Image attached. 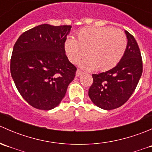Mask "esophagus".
I'll use <instances>...</instances> for the list:
<instances>
[{
	"label": "esophagus",
	"mask_w": 152,
	"mask_h": 152,
	"mask_svg": "<svg viewBox=\"0 0 152 152\" xmlns=\"http://www.w3.org/2000/svg\"><path fill=\"white\" fill-rule=\"evenodd\" d=\"M82 70H76V77H79V76H80L81 74H82Z\"/></svg>",
	"instance_id": "1"
}]
</instances>
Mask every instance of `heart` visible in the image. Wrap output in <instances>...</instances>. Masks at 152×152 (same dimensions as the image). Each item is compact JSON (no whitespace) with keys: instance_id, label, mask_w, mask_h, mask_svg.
Instances as JSON below:
<instances>
[{"instance_id":"obj_1","label":"heart","mask_w":152,"mask_h":152,"mask_svg":"<svg viewBox=\"0 0 152 152\" xmlns=\"http://www.w3.org/2000/svg\"><path fill=\"white\" fill-rule=\"evenodd\" d=\"M127 46V38L119 29L111 27H88L77 33V40L67 37L64 50L72 63H76L86 55L88 57L79 62L87 70L104 71L113 68L124 56Z\"/></svg>"}]
</instances>
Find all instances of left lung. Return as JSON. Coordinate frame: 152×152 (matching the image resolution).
Segmentation results:
<instances>
[{
	"label": "left lung",
	"mask_w": 152,
	"mask_h": 152,
	"mask_svg": "<svg viewBox=\"0 0 152 152\" xmlns=\"http://www.w3.org/2000/svg\"><path fill=\"white\" fill-rule=\"evenodd\" d=\"M127 46L124 56L113 68L93 74L88 95L92 102L106 110L120 107L135 90L142 72L141 54L134 37L125 31Z\"/></svg>",
	"instance_id": "obj_1"
}]
</instances>
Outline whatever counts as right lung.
<instances>
[{"label": "right lung", "instance_id": "right-lung-1", "mask_svg": "<svg viewBox=\"0 0 152 152\" xmlns=\"http://www.w3.org/2000/svg\"><path fill=\"white\" fill-rule=\"evenodd\" d=\"M71 28L39 25L22 34L14 45L11 75L20 94L34 108L57 107L74 79L76 67L64 50Z\"/></svg>", "mask_w": 152, "mask_h": 152}]
</instances>
